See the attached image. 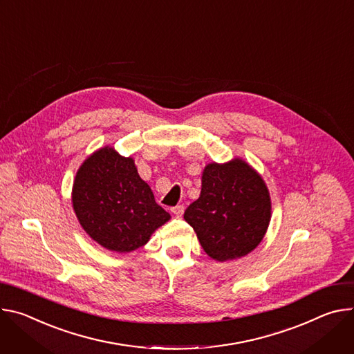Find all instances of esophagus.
I'll list each match as a JSON object with an SVG mask.
<instances>
[{"label": "esophagus", "instance_id": "34e87169", "mask_svg": "<svg viewBox=\"0 0 354 354\" xmlns=\"http://www.w3.org/2000/svg\"><path fill=\"white\" fill-rule=\"evenodd\" d=\"M171 212H173L177 218H180V216L184 214V207H183V205H177V207L171 208Z\"/></svg>", "mask_w": 354, "mask_h": 354}]
</instances>
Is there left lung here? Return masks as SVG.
<instances>
[{"instance_id":"8db88e82","label":"left lung","mask_w":354,"mask_h":354,"mask_svg":"<svg viewBox=\"0 0 354 354\" xmlns=\"http://www.w3.org/2000/svg\"><path fill=\"white\" fill-rule=\"evenodd\" d=\"M204 252L216 261L241 259L263 241L271 219V198L263 177L241 157L209 163L201 194L184 214Z\"/></svg>"}]
</instances>
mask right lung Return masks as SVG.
Returning <instances> with one entry per match:
<instances>
[{"mask_svg":"<svg viewBox=\"0 0 354 354\" xmlns=\"http://www.w3.org/2000/svg\"><path fill=\"white\" fill-rule=\"evenodd\" d=\"M75 216L88 236L106 250L129 253L145 246L171 216L138 173L133 157L111 146L78 167L71 191Z\"/></svg>","mask_w":354,"mask_h":354,"instance_id":"1","label":"right lung"}]
</instances>
